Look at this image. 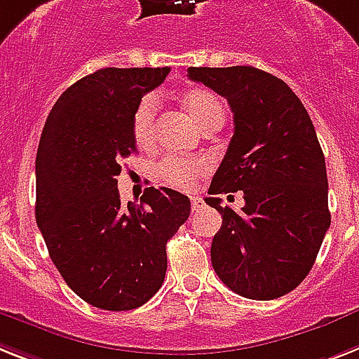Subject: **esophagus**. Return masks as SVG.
<instances>
[{
	"label": "esophagus",
	"instance_id": "1",
	"mask_svg": "<svg viewBox=\"0 0 359 359\" xmlns=\"http://www.w3.org/2000/svg\"><path fill=\"white\" fill-rule=\"evenodd\" d=\"M203 206H205L203 199H201L199 195H194V197H191V210H194V212H199Z\"/></svg>",
	"mask_w": 359,
	"mask_h": 359
}]
</instances>
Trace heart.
I'll use <instances>...</instances> for the list:
<instances>
[{"instance_id":"heart-1","label":"heart","mask_w":359,"mask_h":359,"mask_svg":"<svg viewBox=\"0 0 359 359\" xmlns=\"http://www.w3.org/2000/svg\"><path fill=\"white\" fill-rule=\"evenodd\" d=\"M184 107L195 123L201 129L210 123H217L225 118V109L219 97L210 90L195 88L184 97ZM154 118H156V97L145 95L140 99L133 114V136L136 144L145 147L153 142ZM205 171V164L199 160L180 158V156H165L154 165V175L160 182L171 188L188 189L194 186L195 179Z\"/></svg>"}]
</instances>
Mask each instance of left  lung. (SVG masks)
<instances>
[{
    "mask_svg": "<svg viewBox=\"0 0 359 359\" xmlns=\"http://www.w3.org/2000/svg\"><path fill=\"white\" fill-rule=\"evenodd\" d=\"M229 101L234 136L206 197L223 217L212 265L230 290L255 301L290 293L310 273L330 226L328 179L316 129L301 99L275 75L252 66L188 68ZM244 191L241 212L219 193Z\"/></svg>",
    "mask_w": 359,
    "mask_h": 359,
    "instance_id": "left-lung-1",
    "label": "left lung"
}]
</instances>
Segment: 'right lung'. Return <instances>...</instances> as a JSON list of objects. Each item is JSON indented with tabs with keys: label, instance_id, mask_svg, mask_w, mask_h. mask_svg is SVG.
Instances as JSON below:
<instances>
[{
	"label": "right lung",
	"instance_id": "add662e5",
	"mask_svg": "<svg viewBox=\"0 0 359 359\" xmlns=\"http://www.w3.org/2000/svg\"><path fill=\"white\" fill-rule=\"evenodd\" d=\"M170 68H104L79 79L51 109L36 153V225L55 267L88 304H145L168 269L165 245L188 219L189 199L147 188L121 205L118 177L136 153L133 114Z\"/></svg>",
	"mask_w": 359,
	"mask_h": 359
}]
</instances>
